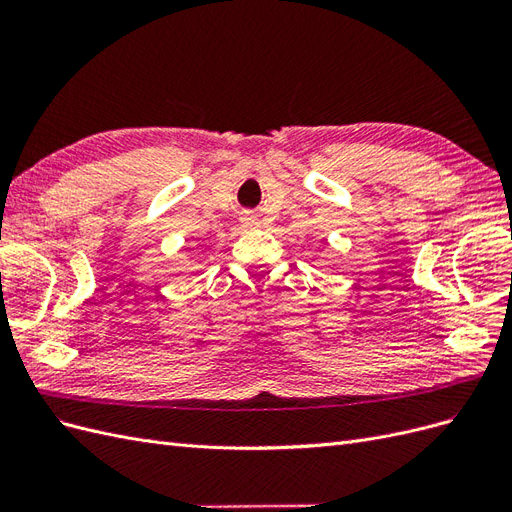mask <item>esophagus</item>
Here are the masks:
<instances>
[{"instance_id": "1", "label": "esophagus", "mask_w": 512, "mask_h": 512, "mask_svg": "<svg viewBox=\"0 0 512 512\" xmlns=\"http://www.w3.org/2000/svg\"><path fill=\"white\" fill-rule=\"evenodd\" d=\"M260 222H258V218L256 215H247V218H243V226H247V228H254V226H258Z\"/></svg>"}]
</instances>
